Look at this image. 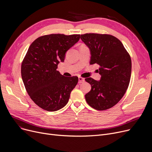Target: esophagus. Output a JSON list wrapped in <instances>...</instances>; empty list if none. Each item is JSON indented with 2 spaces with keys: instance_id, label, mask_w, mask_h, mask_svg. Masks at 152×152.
I'll use <instances>...</instances> for the list:
<instances>
[{
  "instance_id": "esophagus-1",
  "label": "esophagus",
  "mask_w": 152,
  "mask_h": 152,
  "mask_svg": "<svg viewBox=\"0 0 152 152\" xmlns=\"http://www.w3.org/2000/svg\"><path fill=\"white\" fill-rule=\"evenodd\" d=\"M79 83H83L85 81V79L84 78H83L81 77H79Z\"/></svg>"
}]
</instances>
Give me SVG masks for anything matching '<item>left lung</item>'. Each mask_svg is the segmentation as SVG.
<instances>
[{
  "mask_svg": "<svg viewBox=\"0 0 152 152\" xmlns=\"http://www.w3.org/2000/svg\"><path fill=\"white\" fill-rule=\"evenodd\" d=\"M82 41L91 52L90 64L97 63L101 77L85 81L91 85L86 94L87 103L97 110H105L115 106L124 95L129 86L132 63L129 53L121 42L108 34L89 33L81 35Z\"/></svg>",
  "mask_w": 152,
  "mask_h": 152,
  "instance_id": "8db88e82",
  "label": "left lung"
}]
</instances>
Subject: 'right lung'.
<instances>
[{"label": "right lung", "instance_id": "add662e5", "mask_svg": "<svg viewBox=\"0 0 152 152\" xmlns=\"http://www.w3.org/2000/svg\"><path fill=\"white\" fill-rule=\"evenodd\" d=\"M79 39L80 34H52L38 37L29 47L22 62L21 77L29 97L41 108L55 111L68 102L78 77L64 76L57 69Z\"/></svg>", "mask_w": 152, "mask_h": 152}]
</instances>
